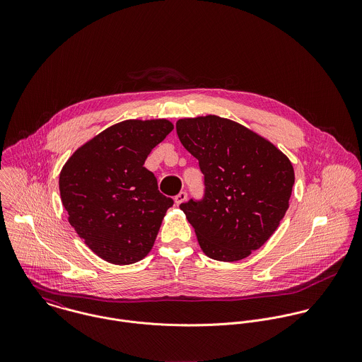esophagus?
Listing matches in <instances>:
<instances>
[{
  "instance_id": "obj_1",
  "label": "esophagus",
  "mask_w": 362,
  "mask_h": 362,
  "mask_svg": "<svg viewBox=\"0 0 362 362\" xmlns=\"http://www.w3.org/2000/svg\"><path fill=\"white\" fill-rule=\"evenodd\" d=\"M185 199H187V192H184V191H182V192H180V194L174 198V201H175V205H177V206H180L181 204H184V202H185Z\"/></svg>"
}]
</instances>
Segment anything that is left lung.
Listing matches in <instances>:
<instances>
[{
	"label": "left lung",
	"mask_w": 362,
	"mask_h": 362,
	"mask_svg": "<svg viewBox=\"0 0 362 362\" xmlns=\"http://www.w3.org/2000/svg\"><path fill=\"white\" fill-rule=\"evenodd\" d=\"M175 128L205 175V198L180 206L201 250L221 262L250 257L288 209L294 185L290 158L257 132L218 115L181 118Z\"/></svg>",
	"instance_id": "1"
}]
</instances>
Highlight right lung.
<instances>
[{"label":"right lung","mask_w":362,"mask_h":362,"mask_svg":"<svg viewBox=\"0 0 362 362\" xmlns=\"http://www.w3.org/2000/svg\"><path fill=\"white\" fill-rule=\"evenodd\" d=\"M173 128L165 118L114 124L76 149L59 173L69 224L110 263L139 262L153 248L173 199L158 192L144 164Z\"/></svg>","instance_id":"obj_1"}]
</instances>
